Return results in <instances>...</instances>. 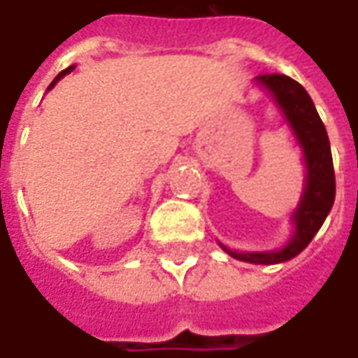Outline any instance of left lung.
I'll use <instances>...</instances> for the list:
<instances>
[{"label": "left lung", "mask_w": 358, "mask_h": 358, "mask_svg": "<svg viewBox=\"0 0 358 358\" xmlns=\"http://www.w3.org/2000/svg\"><path fill=\"white\" fill-rule=\"evenodd\" d=\"M257 82L271 92L300 143L308 169L306 186L300 203L292 215L294 235L282 249L268 252H237L227 249L221 243L220 245L221 249L237 261L252 264H276L300 255L323 225L335 201V170L325 125L313 106L312 97L301 87V84L284 74H262L257 76Z\"/></svg>", "instance_id": "1"}]
</instances>
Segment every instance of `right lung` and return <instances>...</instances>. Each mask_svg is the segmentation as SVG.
Instances as JSON below:
<instances>
[{"label": "right lung", "mask_w": 358, "mask_h": 358, "mask_svg": "<svg viewBox=\"0 0 358 358\" xmlns=\"http://www.w3.org/2000/svg\"><path fill=\"white\" fill-rule=\"evenodd\" d=\"M72 70H74V66H68L66 70H62V72H60V74H58V76L55 78V80H52V82H50V86H48V90H50V87H55V84H57L58 80H60V78H64V76H66V74H70V72H72Z\"/></svg>", "instance_id": "obj_1"}]
</instances>
